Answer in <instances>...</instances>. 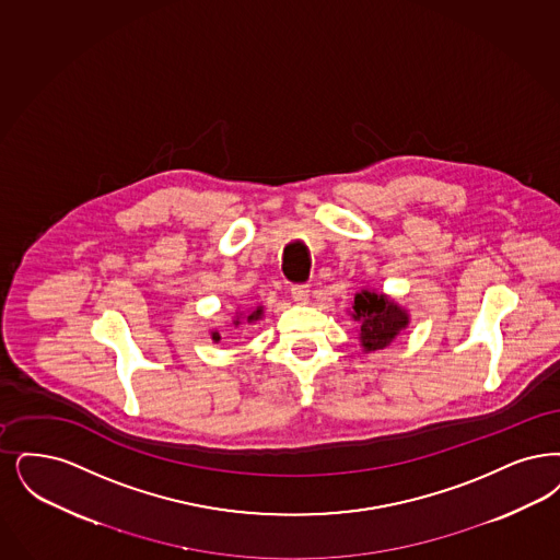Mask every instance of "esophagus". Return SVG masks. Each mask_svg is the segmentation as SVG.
Segmentation results:
<instances>
[{"label": "esophagus", "instance_id": "34e87169", "mask_svg": "<svg viewBox=\"0 0 560 560\" xmlns=\"http://www.w3.org/2000/svg\"><path fill=\"white\" fill-rule=\"evenodd\" d=\"M291 298H293V302H298V304H308V300H311V288H308V285H293V288H291Z\"/></svg>", "mask_w": 560, "mask_h": 560}]
</instances>
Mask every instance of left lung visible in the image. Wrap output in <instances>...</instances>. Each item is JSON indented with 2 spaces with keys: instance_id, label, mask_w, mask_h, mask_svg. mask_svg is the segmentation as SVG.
I'll return each instance as SVG.
<instances>
[{
  "instance_id": "1",
  "label": "left lung",
  "mask_w": 560,
  "mask_h": 560,
  "mask_svg": "<svg viewBox=\"0 0 560 560\" xmlns=\"http://www.w3.org/2000/svg\"><path fill=\"white\" fill-rule=\"evenodd\" d=\"M352 318L359 323L360 346L364 352L387 348L410 325V314L396 298L373 288L354 293Z\"/></svg>"
}]
</instances>
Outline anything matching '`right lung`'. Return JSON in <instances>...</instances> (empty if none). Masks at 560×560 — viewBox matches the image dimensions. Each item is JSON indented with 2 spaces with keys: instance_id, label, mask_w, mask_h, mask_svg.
Returning a JSON list of instances; mask_svg holds the SVG:
<instances>
[{
  "instance_id": "obj_1",
  "label": "right lung",
  "mask_w": 560,
  "mask_h": 560,
  "mask_svg": "<svg viewBox=\"0 0 560 560\" xmlns=\"http://www.w3.org/2000/svg\"><path fill=\"white\" fill-rule=\"evenodd\" d=\"M262 316H265V306H262V304H256V306H252V308H247V311L246 308H244V311H235L233 323H229V331L240 329V327H249V325H254L256 320H260ZM210 337H212L214 343L221 341V334H219L217 329L210 331Z\"/></svg>"
}]
</instances>
